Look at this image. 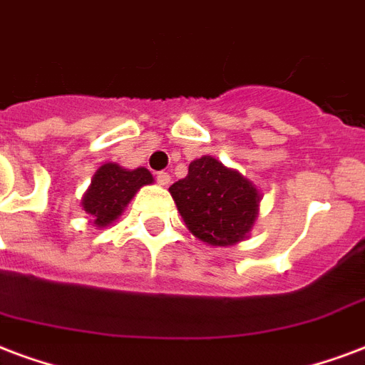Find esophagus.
<instances>
[{"label": "esophagus", "mask_w": 365, "mask_h": 365, "mask_svg": "<svg viewBox=\"0 0 365 365\" xmlns=\"http://www.w3.org/2000/svg\"><path fill=\"white\" fill-rule=\"evenodd\" d=\"M156 182L160 183V185H168L170 180H172V175L168 174V172H156Z\"/></svg>", "instance_id": "34e87169"}]
</instances>
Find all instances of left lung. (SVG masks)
I'll return each instance as SVG.
<instances>
[{
  "instance_id": "obj_1",
  "label": "left lung",
  "mask_w": 365,
  "mask_h": 365,
  "mask_svg": "<svg viewBox=\"0 0 365 365\" xmlns=\"http://www.w3.org/2000/svg\"><path fill=\"white\" fill-rule=\"evenodd\" d=\"M170 193L191 234L210 245L244 240L257 217L253 183L212 156L191 162L187 175L170 185Z\"/></svg>"
}]
</instances>
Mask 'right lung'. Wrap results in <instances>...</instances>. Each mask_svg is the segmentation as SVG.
Listing matches in <instances>:
<instances>
[{
    "mask_svg": "<svg viewBox=\"0 0 365 365\" xmlns=\"http://www.w3.org/2000/svg\"><path fill=\"white\" fill-rule=\"evenodd\" d=\"M147 183H153V174L147 168L125 170L112 162L104 164L94 174L83 199V209L91 215L96 226H106L120 217L135 191Z\"/></svg>",
    "mask_w": 365,
    "mask_h": 365,
    "instance_id": "add662e5",
    "label": "right lung"
}]
</instances>
